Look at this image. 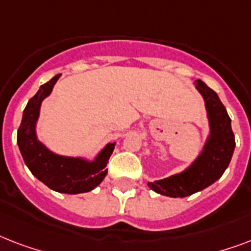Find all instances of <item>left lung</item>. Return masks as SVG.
Here are the masks:
<instances>
[{
    "label": "left lung",
    "instance_id": "obj_1",
    "mask_svg": "<svg viewBox=\"0 0 251 251\" xmlns=\"http://www.w3.org/2000/svg\"><path fill=\"white\" fill-rule=\"evenodd\" d=\"M197 90L202 94L210 121L211 134L198 159L178 175L149 182L159 194L183 198L210 186L223 176L233 155L236 142L230 126V118L218 94L202 80H197Z\"/></svg>",
    "mask_w": 251,
    "mask_h": 251
}]
</instances>
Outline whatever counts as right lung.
Here are the masks:
<instances>
[{
  "instance_id": "add662e5",
  "label": "right lung",
  "mask_w": 251,
  "mask_h": 251,
  "mask_svg": "<svg viewBox=\"0 0 251 251\" xmlns=\"http://www.w3.org/2000/svg\"><path fill=\"white\" fill-rule=\"evenodd\" d=\"M58 78L60 74L53 76L28 100L18 129L17 142L25 165L41 182L52 190L65 194L87 193L98 186L108 173L106 163L116 143H108L94 161H87L80 157L60 156L37 141L35 126L41 101L52 92Z\"/></svg>"
}]
</instances>
